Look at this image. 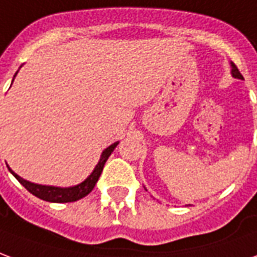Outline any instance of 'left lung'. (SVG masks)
I'll list each match as a JSON object with an SVG mask.
<instances>
[{
  "label": "left lung",
  "mask_w": 257,
  "mask_h": 257,
  "mask_svg": "<svg viewBox=\"0 0 257 257\" xmlns=\"http://www.w3.org/2000/svg\"><path fill=\"white\" fill-rule=\"evenodd\" d=\"M231 67H232V69H231V73H232V76H234L235 79H243L242 74L239 73V70H238V67H236L234 63H231Z\"/></svg>",
  "instance_id": "8db88e82"
}]
</instances>
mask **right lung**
Returning a JSON list of instances; mask_svg holds the SVG:
<instances>
[{
  "mask_svg": "<svg viewBox=\"0 0 257 257\" xmlns=\"http://www.w3.org/2000/svg\"><path fill=\"white\" fill-rule=\"evenodd\" d=\"M117 144L119 143L112 144L110 147H108V148L103 151L102 155H101V159H99L98 165H96L95 169H94V172L90 174V177L87 178V180H84V181L81 184H79V185L69 187V188L48 187V185H40V184L30 183V181H26V180H23L22 177H19V176H18L16 173L12 172L9 167L8 169L9 172L15 176L16 180H18L30 194H33L34 196H37L40 199H43V201L55 202V203H66V202L79 201L81 198H84L85 195H88L91 191H92V188L95 187L96 181H98V178H99L101 173H102L105 162L108 161V158L110 156V154L113 152V149L117 147Z\"/></svg>",
  "mask_w": 257,
  "mask_h": 257,
  "instance_id": "add662e5",
  "label": "right lung"
}]
</instances>
